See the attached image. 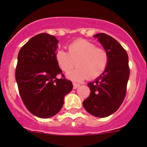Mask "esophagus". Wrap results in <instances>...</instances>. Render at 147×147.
<instances>
[{"mask_svg": "<svg viewBox=\"0 0 147 147\" xmlns=\"http://www.w3.org/2000/svg\"><path fill=\"white\" fill-rule=\"evenodd\" d=\"M73 85H74V89H76L80 86V84H77V83H73Z\"/></svg>", "mask_w": 147, "mask_h": 147, "instance_id": "esophagus-1", "label": "esophagus"}]
</instances>
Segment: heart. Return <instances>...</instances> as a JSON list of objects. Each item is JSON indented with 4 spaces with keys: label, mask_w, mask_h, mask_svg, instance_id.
<instances>
[{
    "label": "heart",
    "mask_w": 147,
    "mask_h": 147,
    "mask_svg": "<svg viewBox=\"0 0 147 147\" xmlns=\"http://www.w3.org/2000/svg\"><path fill=\"white\" fill-rule=\"evenodd\" d=\"M68 51L58 50L55 57L59 67L63 72L71 71L75 65L76 69L67 74V78L80 82L88 78L95 80L103 74L109 63L108 53L105 49L96 47L93 42L79 39L67 46Z\"/></svg>",
    "instance_id": "heart-1"
}]
</instances>
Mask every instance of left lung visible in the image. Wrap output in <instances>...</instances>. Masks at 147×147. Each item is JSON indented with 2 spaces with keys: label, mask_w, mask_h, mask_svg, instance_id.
Masks as SVG:
<instances>
[{
  "label": "left lung",
  "mask_w": 147,
  "mask_h": 147,
  "mask_svg": "<svg viewBox=\"0 0 147 147\" xmlns=\"http://www.w3.org/2000/svg\"><path fill=\"white\" fill-rule=\"evenodd\" d=\"M109 55V63L103 74L88 83V98L83 102L87 112L105 118L115 113L125 98L129 76L128 55L121 44L105 33L94 35Z\"/></svg>",
  "instance_id": "1"
}]
</instances>
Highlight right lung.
Here are the masks:
<instances>
[{
    "label": "right lung",
    "instance_id": "add662e5",
    "mask_svg": "<svg viewBox=\"0 0 147 147\" xmlns=\"http://www.w3.org/2000/svg\"><path fill=\"white\" fill-rule=\"evenodd\" d=\"M57 43L54 36L41 33L30 39L18 53L15 80L19 93L27 110L41 119L59 113L65 96L73 88L56 61ZM59 74L60 79L56 78Z\"/></svg>",
    "mask_w": 147,
    "mask_h": 147
}]
</instances>
